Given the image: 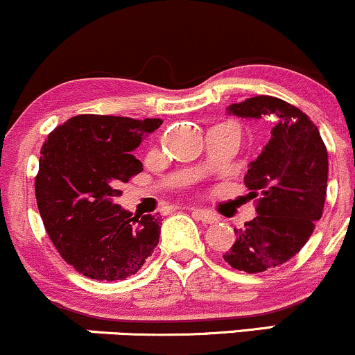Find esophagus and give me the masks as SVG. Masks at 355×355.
<instances>
[{
  "mask_svg": "<svg viewBox=\"0 0 355 355\" xmlns=\"http://www.w3.org/2000/svg\"><path fill=\"white\" fill-rule=\"evenodd\" d=\"M192 216L196 217L197 220L204 222V224H214V222L217 220V217L205 209H192Z\"/></svg>",
  "mask_w": 355,
  "mask_h": 355,
  "instance_id": "obj_1",
  "label": "esophagus"
}]
</instances>
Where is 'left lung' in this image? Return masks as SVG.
I'll return each mask as SVG.
<instances>
[{
	"instance_id": "left-lung-1",
	"label": "left lung",
	"mask_w": 355,
	"mask_h": 355,
	"mask_svg": "<svg viewBox=\"0 0 355 355\" xmlns=\"http://www.w3.org/2000/svg\"><path fill=\"white\" fill-rule=\"evenodd\" d=\"M227 114L272 124L244 177L249 193H261L258 216L234 229V244L222 256L234 270L261 272L286 263L310 239L325 204L329 155L309 116L278 97H251L229 106Z\"/></svg>"
}]
</instances>
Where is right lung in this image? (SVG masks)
<instances>
[{
  "label": "right lung",
  "mask_w": 355,
  "mask_h": 355,
  "mask_svg": "<svg viewBox=\"0 0 355 355\" xmlns=\"http://www.w3.org/2000/svg\"><path fill=\"white\" fill-rule=\"evenodd\" d=\"M162 119L79 114L42 148L35 196L57 251L92 279L118 282L141 270L159 241L162 220L114 204L119 185L143 171L133 151Z\"/></svg>",
  "instance_id": "right-lung-1"
}]
</instances>
